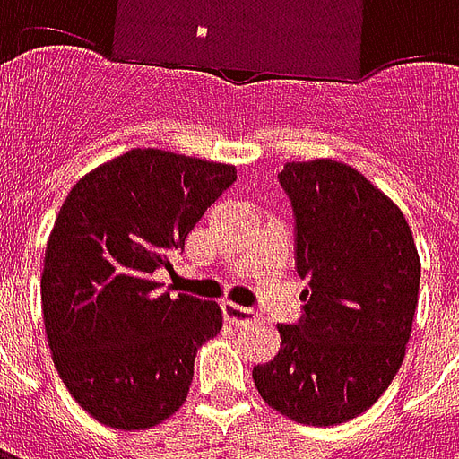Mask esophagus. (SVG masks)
I'll use <instances>...</instances> for the list:
<instances>
[{"label": "esophagus", "instance_id": "esophagus-1", "mask_svg": "<svg viewBox=\"0 0 459 459\" xmlns=\"http://www.w3.org/2000/svg\"><path fill=\"white\" fill-rule=\"evenodd\" d=\"M223 315H226V319H229V322L238 325V327H243V325H250V322H255V319H258V312H255V309L243 307V305H236V302H230V299H226V302H223Z\"/></svg>", "mask_w": 459, "mask_h": 459}]
</instances>
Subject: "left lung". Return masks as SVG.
I'll return each mask as SVG.
<instances>
[{"label":"left lung","mask_w":459,"mask_h":459,"mask_svg":"<svg viewBox=\"0 0 459 459\" xmlns=\"http://www.w3.org/2000/svg\"><path fill=\"white\" fill-rule=\"evenodd\" d=\"M305 315L278 325V356L253 368L265 403L305 425L368 411L403 364L420 285L408 221L361 171L334 160L288 161Z\"/></svg>","instance_id":"obj_1"}]
</instances>
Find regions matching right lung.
<instances>
[{
  "label": "right lung",
  "instance_id": "right-lung-1",
  "mask_svg": "<svg viewBox=\"0 0 459 459\" xmlns=\"http://www.w3.org/2000/svg\"><path fill=\"white\" fill-rule=\"evenodd\" d=\"M236 167L130 150L85 174L46 243L41 309L58 376L98 423L144 430L186 401L196 349L221 332L216 302L161 292L154 273Z\"/></svg>",
  "mask_w": 459,
  "mask_h": 459
}]
</instances>
